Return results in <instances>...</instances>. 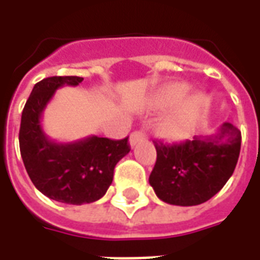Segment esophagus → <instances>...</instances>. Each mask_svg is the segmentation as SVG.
Segmentation results:
<instances>
[{"instance_id": "34e87169", "label": "esophagus", "mask_w": 260, "mask_h": 260, "mask_svg": "<svg viewBox=\"0 0 260 260\" xmlns=\"http://www.w3.org/2000/svg\"><path fill=\"white\" fill-rule=\"evenodd\" d=\"M146 138V134L143 132V131H135V132H132L129 136V145L131 146H135L138 142L143 141Z\"/></svg>"}]
</instances>
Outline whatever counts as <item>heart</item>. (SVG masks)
Segmentation results:
<instances>
[{"mask_svg": "<svg viewBox=\"0 0 260 260\" xmlns=\"http://www.w3.org/2000/svg\"><path fill=\"white\" fill-rule=\"evenodd\" d=\"M189 86L186 83H171L158 93L152 107L154 110H166L174 107L158 125V132L164 139L171 142L184 141L195 129L196 124L207 110V99L202 93H193L189 96ZM186 98L185 99L183 97Z\"/></svg>", "mask_w": 260, "mask_h": 260, "instance_id": "b5f03b06", "label": "heart"}]
</instances>
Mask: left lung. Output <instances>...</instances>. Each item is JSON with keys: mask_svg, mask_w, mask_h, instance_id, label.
<instances>
[{"mask_svg": "<svg viewBox=\"0 0 260 260\" xmlns=\"http://www.w3.org/2000/svg\"><path fill=\"white\" fill-rule=\"evenodd\" d=\"M157 158L149 177L158 199L195 206L216 195L233 175L240 157L241 131L224 122L216 134L167 145L154 142Z\"/></svg>", "mask_w": 260, "mask_h": 260, "instance_id": "8db88e82", "label": "left lung"}]
</instances>
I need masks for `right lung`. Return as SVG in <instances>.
Wrapping results in <instances>:
<instances>
[{
  "instance_id": "1",
  "label": "right lung",
  "mask_w": 260,
  "mask_h": 260,
  "mask_svg": "<svg viewBox=\"0 0 260 260\" xmlns=\"http://www.w3.org/2000/svg\"><path fill=\"white\" fill-rule=\"evenodd\" d=\"M79 76H51L35 85L22 111L20 156L25 169L43 195L68 205L99 201L111 185L114 169L129 153L128 138L113 141L89 136L69 143L48 139L42 115L57 89L79 85Z\"/></svg>"
}]
</instances>
